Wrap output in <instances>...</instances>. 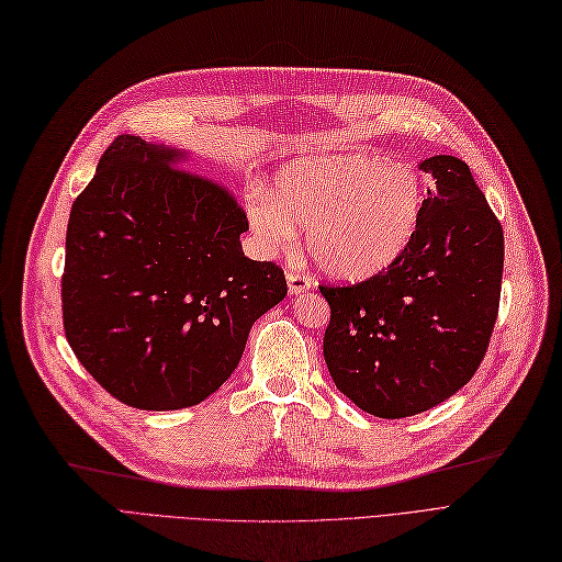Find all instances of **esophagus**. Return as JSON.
Listing matches in <instances>:
<instances>
[{
	"instance_id": "1",
	"label": "esophagus",
	"mask_w": 562,
	"mask_h": 562,
	"mask_svg": "<svg viewBox=\"0 0 562 562\" xmlns=\"http://www.w3.org/2000/svg\"><path fill=\"white\" fill-rule=\"evenodd\" d=\"M286 284H289V294L299 296V294H303V292H307V289H310V278L296 273V270H289V273H286Z\"/></svg>"
}]
</instances>
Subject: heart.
<instances>
[{
	"instance_id": "obj_1",
	"label": "heart",
	"mask_w": 562,
	"mask_h": 562,
	"mask_svg": "<svg viewBox=\"0 0 562 562\" xmlns=\"http://www.w3.org/2000/svg\"><path fill=\"white\" fill-rule=\"evenodd\" d=\"M426 194L417 171L363 153L303 159L273 180V194L245 203L263 255H289L307 228L324 276L366 282L396 263L419 232Z\"/></svg>"
}]
</instances>
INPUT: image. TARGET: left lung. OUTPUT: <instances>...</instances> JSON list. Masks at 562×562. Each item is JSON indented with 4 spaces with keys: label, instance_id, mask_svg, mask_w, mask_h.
I'll list each match as a JSON object with an SVG mask.
<instances>
[{
    "label": "left lung",
    "instance_id": "8db88e82",
    "mask_svg": "<svg viewBox=\"0 0 562 562\" xmlns=\"http://www.w3.org/2000/svg\"><path fill=\"white\" fill-rule=\"evenodd\" d=\"M419 232L382 276L319 292L324 359L338 391L382 419L451 398L480 368L497 319L505 236L468 164L435 155Z\"/></svg>",
    "mask_w": 562,
    "mask_h": 562
}]
</instances>
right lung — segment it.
Wrapping results in <instances>:
<instances>
[{"mask_svg": "<svg viewBox=\"0 0 562 562\" xmlns=\"http://www.w3.org/2000/svg\"><path fill=\"white\" fill-rule=\"evenodd\" d=\"M190 153L122 134L71 205L61 317L76 359L120 403L182 409L236 370L252 324L286 296L243 255L247 220Z\"/></svg>", "mask_w": 562, "mask_h": 562, "instance_id": "add662e5", "label": "right lung"}]
</instances>
